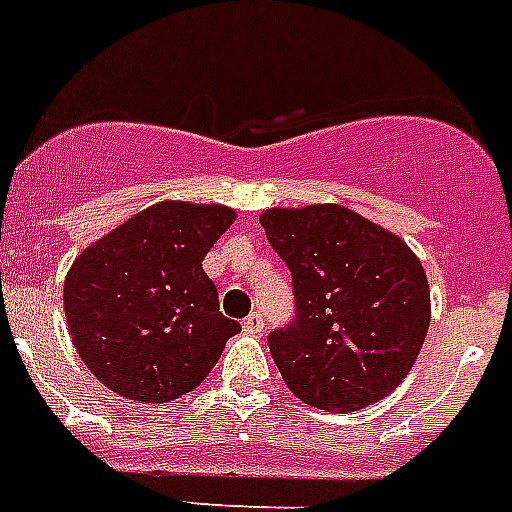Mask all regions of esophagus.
I'll return each mask as SVG.
<instances>
[{"label": "esophagus", "instance_id": "obj_1", "mask_svg": "<svg viewBox=\"0 0 512 512\" xmlns=\"http://www.w3.org/2000/svg\"><path fill=\"white\" fill-rule=\"evenodd\" d=\"M241 327H244L247 335H260L263 332V313H249Z\"/></svg>", "mask_w": 512, "mask_h": 512}]
</instances>
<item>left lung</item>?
Listing matches in <instances>:
<instances>
[{
	"instance_id": "left-lung-1",
	"label": "left lung",
	"mask_w": 512,
	"mask_h": 512,
	"mask_svg": "<svg viewBox=\"0 0 512 512\" xmlns=\"http://www.w3.org/2000/svg\"><path fill=\"white\" fill-rule=\"evenodd\" d=\"M260 225L295 289V321L268 340L287 388L329 412L393 393L430 327L428 276L406 241L340 204L265 209Z\"/></svg>"
}]
</instances>
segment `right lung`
<instances>
[{"label": "right lung", "mask_w": 512, "mask_h": 512, "mask_svg": "<svg viewBox=\"0 0 512 512\" xmlns=\"http://www.w3.org/2000/svg\"><path fill=\"white\" fill-rule=\"evenodd\" d=\"M236 220L225 204L159 201L84 249L63 287L68 335L95 377L130 401L191 393L239 321L201 263Z\"/></svg>", "instance_id": "add662e5"}]
</instances>
